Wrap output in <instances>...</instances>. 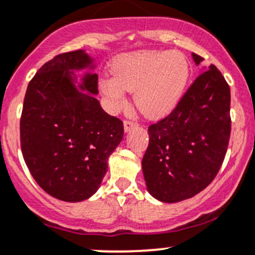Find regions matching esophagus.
Listing matches in <instances>:
<instances>
[{
	"mask_svg": "<svg viewBox=\"0 0 255 255\" xmlns=\"http://www.w3.org/2000/svg\"><path fill=\"white\" fill-rule=\"evenodd\" d=\"M123 126H125L126 132H129L133 127H135L136 123L133 122V121H125V122H123Z\"/></svg>",
	"mask_w": 255,
	"mask_h": 255,
	"instance_id": "34e87169",
	"label": "esophagus"
}]
</instances>
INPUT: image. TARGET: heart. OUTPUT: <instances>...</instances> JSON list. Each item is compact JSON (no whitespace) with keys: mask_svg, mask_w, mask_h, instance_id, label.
I'll return each instance as SVG.
<instances>
[{"mask_svg":"<svg viewBox=\"0 0 255 255\" xmlns=\"http://www.w3.org/2000/svg\"><path fill=\"white\" fill-rule=\"evenodd\" d=\"M114 78L100 82V89L115 109L126 105V93H134L136 109L148 119L168 114L182 98L189 64L175 51H138L121 56L112 64Z\"/></svg>","mask_w":255,"mask_h":255,"instance_id":"b5f03b06","label":"heart"}]
</instances>
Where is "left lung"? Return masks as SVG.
Instances as JSON below:
<instances>
[{
  "mask_svg": "<svg viewBox=\"0 0 255 255\" xmlns=\"http://www.w3.org/2000/svg\"><path fill=\"white\" fill-rule=\"evenodd\" d=\"M195 64L203 57L192 53ZM172 112L148 128L141 167L148 192L177 203L206 188L224 162L231 133L230 87L214 64L203 69Z\"/></svg>",
  "mask_w": 255,
  "mask_h": 255,
  "instance_id": "1",
  "label": "left lung"
}]
</instances>
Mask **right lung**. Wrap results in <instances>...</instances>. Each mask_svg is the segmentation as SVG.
Segmentation results:
<instances>
[{
	"mask_svg": "<svg viewBox=\"0 0 255 255\" xmlns=\"http://www.w3.org/2000/svg\"><path fill=\"white\" fill-rule=\"evenodd\" d=\"M94 68L84 50L57 55L29 82L20 117L24 161L36 183L63 202L99 189L107 160L123 139V122L101 109L98 74L77 85L74 71Z\"/></svg>",
	"mask_w": 255,
	"mask_h": 255,
	"instance_id": "right-lung-1",
	"label": "right lung"
}]
</instances>
